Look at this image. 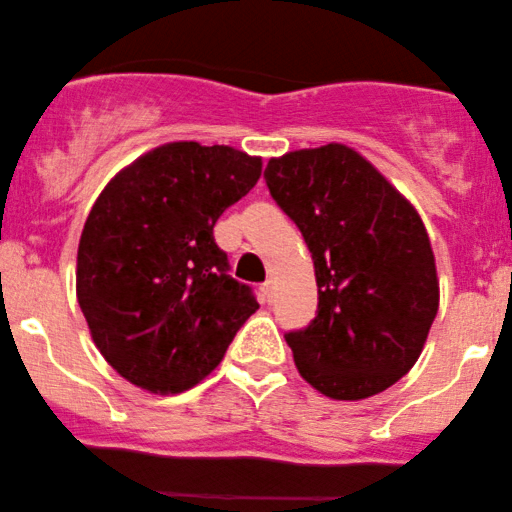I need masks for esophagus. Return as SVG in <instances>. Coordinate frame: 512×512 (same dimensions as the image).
Here are the masks:
<instances>
[{
	"mask_svg": "<svg viewBox=\"0 0 512 512\" xmlns=\"http://www.w3.org/2000/svg\"><path fill=\"white\" fill-rule=\"evenodd\" d=\"M261 291H263V301L272 303V296H275V280H265Z\"/></svg>",
	"mask_w": 512,
	"mask_h": 512,
	"instance_id": "obj_1",
	"label": "esophagus"
}]
</instances>
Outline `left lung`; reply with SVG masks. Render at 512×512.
Returning a JSON list of instances; mask_svg holds the SVG:
<instances>
[{"label": "left lung", "instance_id": "1", "mask_svg": "<svg viewBox=\"0 0 512 512\" xmlns=\"http://www.w3.org/2000/svg\"><path fill=\"white\" fill-rule=\"evenodd\" d=\"M265 183L315 265L317 317L287 334L298 374L331 400L383 393L421 357L440 308L416 207L343 143L272 157Z\"/></svg>", "mask_w": 512, "mask_h": 512}]
</instances>
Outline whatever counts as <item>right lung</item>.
<instances>
[{"instance_id": "1", "label": "right lung", "mask_w": 512, "mask_h": 512, "mask_svg": "<svg viewBox=\"0 0 512 512\" xmlns=\"http://www.w3.org/2000/svg\"><path fill=\"white\" fill-rule=\"evenodd\" d=\"M230 145H157L110 178L77 247V301L105 362L134 386L176 395L223 360L258 310L228 275L214 225L261 178Z\"/></svg>"}]
</instances>
